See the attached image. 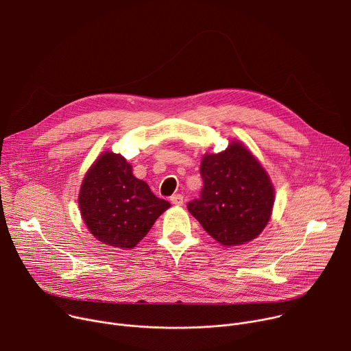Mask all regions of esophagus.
Returning <instances> with one entry per match:
<instances>
[{"mask_svg":"<svg viewBox=\"0 0 351 351\" xmlns=\"http://www.w3.org/2000/svg\"><path fill=\"white\" fill-rule=\"evenodd\" d=\"M171 202H172V204H175V206H183L184 198H183L182 194H173V195L171 197Z\"/></svg>","mask_w":351,"mask_h":351,"instance_id":"esophagus-1","label":"esophagus"}]
</instances>
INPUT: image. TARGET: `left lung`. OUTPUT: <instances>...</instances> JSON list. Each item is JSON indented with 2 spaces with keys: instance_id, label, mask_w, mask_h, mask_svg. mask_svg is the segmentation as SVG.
Wrapping results in <instances>:
<instances>
[{
  "instance_id": "obj_1",
  "label": "left lung",
  "mask_w": 351,
  "mask_h": 351,
  "mask_svg": "<svg viewBox=\"0 0 351 351\" xmlns=\"http://www.w3.org/2000/svg\"><path fill=\"white\" fill-rule=\"evenodd\" d=\"M204 186L187 203L189 213L223 245L256 239L271 218L274 187L248 149L232 143L219 154H208L199 167Z\"/></svg>"
}]
</instances>
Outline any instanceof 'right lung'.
Instances as JSON below:
<instances>
[{"mask_svg": "<svg viewBox=\"0 0 351 351\" xmlns=\"http://www.w3.org/2000/svg\"><path fill=\"white\" fill-rule=\"evenodd\" d=\"M169 206L114 153H104L93 164L79 194L80 213L91 234L121 248L134 247Z\"/></svg>", "mask_w": 351, "mask_h": 351, "instance_id": "obj_1", "label": "right lung"}]
</instances>
